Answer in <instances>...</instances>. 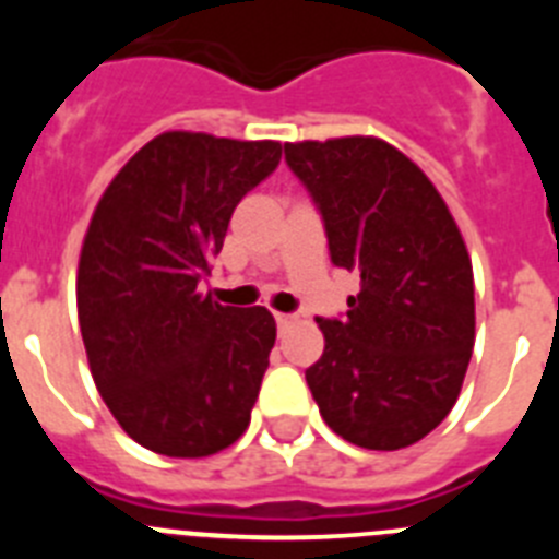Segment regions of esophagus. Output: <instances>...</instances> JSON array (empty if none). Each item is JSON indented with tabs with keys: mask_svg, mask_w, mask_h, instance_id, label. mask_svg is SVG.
Masks as SVG:
<instances>
[{
	"mask_svg": "<svg viewBox=\"0 0 559 559\" xmlns=\"http://www.w3.org/2000/svg\"><path fill=\"white\" fill-rule=\"evenodd\" d=\"M288 324H294V316H288V313H276V328L285 330V328H288Z\"/></svg>",
	"mask_w": 559,
	"mask_h": 559,
	"instance_id": "esophagus-1",
	"label": "esophagus"
}]
</instances>
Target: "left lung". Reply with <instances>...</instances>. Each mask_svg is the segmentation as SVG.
Wrapping results in <instances>:
<instances>
[{"mask_svg":"<svg viewBox=\"0 0 559 559\" xmlns=\"http://www.w3.org/2000/svg\"><path fill=\"white\" fill-rule=\"evenodd\" d=\"M322 212L333 263L358 271L347 319H316L324 353L305 372L324 423L367 451L431 433L462 392L476 341L473 265L426 173L378 136L285 142Z\"/></svg>","mask_w":559,"mask_h":559,"instance_id":"left-lung-1","label":"left lung"}]
</instances>
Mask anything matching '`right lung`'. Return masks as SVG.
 I'll list each match as a JSON object with an SVG mask.
<instances>
[{
	"label": "right lung",
	"mask_w": 559,
	"mask_h": 559,
	"mask_svg": "<svg viewBox=\"0 0 559 559\" xmlns=\"http://www.w3.org/2000/svg\"><path fill=\"white\" fill-rule=\"evenodd\" d=\"M280 156L274 140L165 131L97 201L78 263V322L97 392L147 451L212 456L249 428L274 316L212 302L199 283L235 206Z\"/></svg>",
	"instance_id": "add662e5"
}]
</instances>
